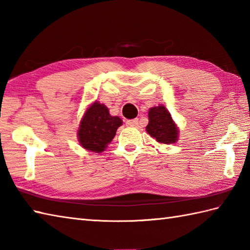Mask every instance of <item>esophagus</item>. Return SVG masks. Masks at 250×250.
Listing matches in <instances>:
<instances>
[{
	"label": "esophagus",
	"mask_w": 250,
	"mask_h": 250,
	"mask_svg": "<svg viewBox=\"0 0 250 250\" xmlns=\"http://www.w3.org/2000/svg\"><path fill=\"white\" fill-rule=\"evenodd\" d=\"M137 125H139V119L137 118L126 121V125H129V126H137Z\"/></svg>",
	"instance_id": "1"
}]
</instances>
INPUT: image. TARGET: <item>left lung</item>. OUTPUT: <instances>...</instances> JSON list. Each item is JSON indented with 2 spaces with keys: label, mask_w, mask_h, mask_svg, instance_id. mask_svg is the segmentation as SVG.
<instances>
[{
  "label": "left lung",
  "mask_w": 250,
  "mask_h": 250,
  "mask_svg": "<svg viewBox=\"0 0 250 250\" xmlns=\"http://www.w3.org/2000/svg\"><path fill=\"white\" fill-rule=\"evenodd\" d=\"M147 133L160 144H174L178 141L179 129L172 115L164 105L150 107L148 110Z\"/></svg>",
  "instance_id": "obj_1"
}]
</instances>
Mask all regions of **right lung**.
<instances>
[{
	"label": "right lung",
	"mask_w": 250,
	"mask_h": 250,
	"mask_svg": "<svg viewBox=\"0 0 250 250\" xmlns=\"http://www.w3.org/2000/svg\"><path fill=\"white\" fill-rule=\"evenodd\" d=\"M120 125H122L121 118L110 116L106 105L94 101L84 110L79 122L77 130L79 145L88 151L101 153L113 141Z\"/></svg>",
	"instance_id": "right-lung-1"
}]
</instances>
